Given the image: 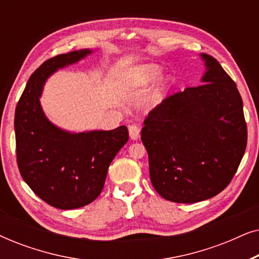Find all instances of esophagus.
<instances>
[{"label":"esophagus","mask_w":259,"mask_h":259,"mask_svg":"<svg viewBox=\"0 0 259 259\" xmlns=\"http://www.w3.org/2000/svg\"><path fill=\"white\" fill-rule=\"evenodd\" d=\"M128 132H130V138L132 140H138L140 137V127L137 125H131L128 127Z\"/></svg>","instance_id":"obj_1"}]
</instances>
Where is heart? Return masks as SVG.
I'll list each match as a JSON object with an SVG mask.
<instances>
[{"label": "heart", "instance_id": "obj_1", "mask_svg": "<svg viewBox=\"0 0 259 259\" xmlns=\"http://www.w3.org/2000/svg\"><path fill=\"white\" fill-rule=\"evenodd\" d=\"M164 67L158 63H141L126 69L119 77V87L123 92H132L150 87L161 77ZM159 80V79H158ZM175 77L166 75L155 84L146 101L147 108H153L167 97L169 91L175 86Z\"/></svg>", "mask_w": 259, "mask_h": 259}]
</instances>
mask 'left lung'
I'll use <instances>...</instances> for the list:
<instances>
[{"label": "left lung", "mask_w": 259, "mask_h": 259, "mask_svg": "<svg viewBox=\"0 0 259 259\" xmlns=\"http://www.w3.org/2000/svg\"><path fill=\"white\" fill-rule=\"evenodd\" d=\"M203 84L165 99L144 121L152 185L175 203L217 196L238 168L247 143L243 101L219 62L200 54Z\"/></svg>", "instance_id": "1"}]
</instances>
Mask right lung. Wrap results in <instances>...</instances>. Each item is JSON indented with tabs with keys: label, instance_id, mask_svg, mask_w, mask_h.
Instances as JSON below:
<instances>
[{
	"label": "right lung",
	"instance_id": "add662e5",
	"mask_svg": "<svg viewBox=\"0 0 259 259\" xmlns=\"http://www.w3.org/2000/svg\"><path fill=\"white\" fill-rule=\"evenodd\" d=\"M92 53L80 49L42 63L28 80L15 109L21 176L37 197L61 210L82 207L97 199L109 165L128 140L126 126L69 132L54 125L42 109L40 98L48 77Z\"/></svg>",
	"mask_w": 259,
	"mask_h": 259
}]
</instances>
